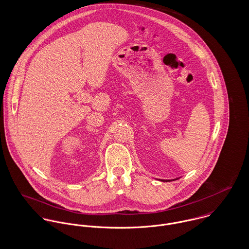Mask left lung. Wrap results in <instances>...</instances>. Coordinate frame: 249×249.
Segmentation results:
<instances>
[{
    "mask_svg": "<svg viewBox=\"0 0 249 249\" xmlns=\"http://www.w3.org/2000/svg\"><path fill=\"white\" fill-rule=\"evenodd\" d=\"M179 178H176V179H172V180H169V179H167V180H165V179H162L161 181H163V182H170V181H174V180H178Z\"/></svg>",
    "mask_w": 249,
    "mask_h": 249,
    "instance_id": "left-lung-1",
    "label": "left lung"
}]
</instances>
